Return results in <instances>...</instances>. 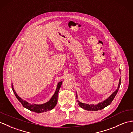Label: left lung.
<instances>
[{
  "label": "left lung",
  "mask_w": 133,
  "mask_h": 133,
  "mask_svg": "<svg viewBox=\"0 0 133 133\" xmlns=\"http://www.w3.org/2000/svg\"><path fill=\"white\" fill-rule=\"evenodd\" d=\"M120 71V70H119ZM120 84H121V79H119V84H118V86L117 90L112 93V94L109 97L107 98L106 100H104L101 102L98 103L97 104H86L84 103H82L81 102L78 100V104L79 105V106L84 110H88V111H98L99 110H102L104 109V107H106V106H109V104H110L112 102V100L114 99V97H115V95H117V92L119 90V88L120 87ZM76 98H78V95H77V92H76Z\"/></svg>",
  "instance_id": "left-lung-1"
}]
</instances>
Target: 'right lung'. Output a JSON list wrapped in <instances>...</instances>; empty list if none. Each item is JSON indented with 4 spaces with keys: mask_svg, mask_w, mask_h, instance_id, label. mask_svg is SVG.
<instances>
[{
    "mask_svg": "<svg viewBox=\"0 0 133 133\" xmlns=\"http://www.w3.org/2000/svg\"><path fill=\"white\" fill-rule=\"evenodd\" d=\"M62 81L59 82L57 84V87H56V89L55 91V93L52 95V97L47 102L44 103L42 104H31L29 103L28 102L25 100H23L21 98L19 97V96L16 94L15 90H14L13 85L12 83V89L13 90V92L14 94L16 96V98L18 99V101L22 103V105L25 108L27 109L28 110H30L31 111H34L35 112H37V113H41V112H46L47 111H50L52 109L54 108V107L57 104L58 102V94L59 91V89L62 85Z\"/></svg>",
    "mask_w": 133,
    "mask_h": 133,
    "instance_id": "add662e5",
    "label": "right lung"
}]
</instances>
